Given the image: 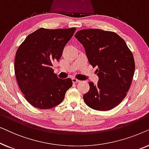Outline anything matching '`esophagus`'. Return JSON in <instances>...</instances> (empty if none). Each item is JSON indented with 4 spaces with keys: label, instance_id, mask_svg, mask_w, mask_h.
<instances>
[{
    "label": "esophagus",
    "instance_id": "1",
    "mask_svg": "<svg viewBox=\"0 0 149 149\" xmlns=\"http://www.w3.org/2000/svg\"><path fill=\"white\" fill-rule=\"evenodd\" d=\"M72 83H79V82H80V81H79V80H78V79H75V78L72 79Z\"/></svg>",
    "mask_w": 149,
    "mask_h": 149
}]
</instances>
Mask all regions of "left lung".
<instances>
[{
	"mask_svg": "<svg viewBox=\"0 0 149 149\" xmlns=\"http://www.w3.org/2000/svg\"><path fill=\"white\" fill-rule=\"evenodd\" d=\"M74 36L85 48L89 64L97 67L98 82H89V90L83 95L85 104L97 111L113 109L131 85L135 70L133 54L115 32L91 28L77 31Z\"/></svg>",
	"mask_w": 149,
	"mask_h": 149,
	"instance_id": "left-lung-1",
	"label": "left lung"
}]
</instances>
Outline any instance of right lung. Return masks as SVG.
<instances>
[{
    "label": "right lung",
    "instance_id": "obj_1",
    "mask_svg": "<svg viewBox=\"0 0 149 149\" xmlns=\"http://www.w3.org/2000/svg\"><path fill=\"white\" fill-rule=\"evenodd\" d=\"M76 28H39L28 35L20 45L15 58V77L24 97L33 107L49 109L64 99L72 85L70 78L62 79L52 67L59 61Z\"/></svg>",
    "mask_w": 149,
    "mask_h": 149
}]
</instances>
